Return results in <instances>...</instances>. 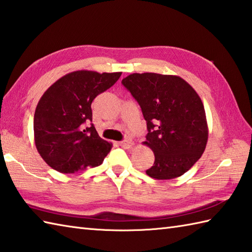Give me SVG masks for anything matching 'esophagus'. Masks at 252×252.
Wrapping results in <instances>:
<instances>
[{
	"label": "esophagus",
	"mask_w": 252,
	"mask_h": 252,
	"mask_svg": "<svg viewBox=\"0 0 252 252\" xmlns=\"http://www.w3.org/2000/svg\"><path fill=\"white\" fill-rule=\"evenodd\" d=\"M119 145H120L122 148H124V149H129V148H131V146L133 145V142H132L131 140H124V141L119 142Z\"/></svg>",
	"instance_id": "34e87169"
}]
</instances>
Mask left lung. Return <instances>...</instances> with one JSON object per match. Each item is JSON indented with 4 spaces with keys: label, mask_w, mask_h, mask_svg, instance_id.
<instances>
[{
    "label": "left lung",
    "mask_w": 252,
    "mask_h": 252,
    "mask_svg": "<svg viewBox=\"0 0 252 252\" xmlns=\"http://www.w3.org/2000/svg\"><path fill=\"white\" fill-rule=\"evenodd\" d=\"M122 84L139 103L147 122L143 143L156 158L147 175L182 176L201 158L208 142L207 116L196 90L179 76L156 73L130 74Z\"/></svg>",
    "instance_id": "8db88e82"
}]
</instances>
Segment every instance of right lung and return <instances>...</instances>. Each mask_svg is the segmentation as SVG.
Returning <instances> with one entry per match:
<instances>
[{"label": "right lung", "instance_id": "add662e5", "mask_svg": "<svg viewBox=\"0 0 252 252\" xmlns=\"http://www.w3.org/2000/svg\"><path fill=\"white\" fill-rule=\"evenodd\" d=\"M122 73L76 70L50 86L38 102L33 117L35 148L49 166L60 173L102 164L111 142L97 135L92 122L94 97L114 85Z\"/></svg>", "mask_w": 252, "mask_h": 252}]
</instances>
